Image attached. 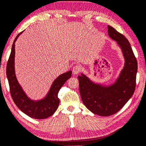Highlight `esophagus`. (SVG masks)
<instances>
[{
    "instance_id": "34e87169",
    "label": "esophagus",
    "mask_w": 146,
    "mask_h": 146,
    "mask_svg": "<svg viewBox=\"0 0 146 146\" xmlns=\"http://www.w3.org/2000/svg\"><path fill=\"white\" fill-rule=\"evenodd\" d=\"M80 71V67L79 65H75L73 66V75H77Z\"/></svg>"
}]
</instances>
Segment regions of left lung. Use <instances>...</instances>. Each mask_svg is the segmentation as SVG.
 <instances>
[{
  "label": "left lung",
  "instance_id": "left-lung-1",
  "mask_svg": "<svg viewBox=\"0 0 146 146\" xmlns=\"http://www.w3.org/2000/svg\"><path fill=\"white\" fill-rule=\"evenodd\" d=\"M108 35L117 41L125 58V66L113 84H96L81 73L78 76L82 101L88 110L100 116L108 117L123 108L133 95L138 70L136 58L129 40L123 35L108 25Z\"/></svg>",
  "mask_w": 146,
  "mask_h": 146
}]
</instances>
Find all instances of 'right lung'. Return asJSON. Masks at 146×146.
I'll return each mask as SVG.
<instances>
[{"label": "right lung", "instance_id": "right-lung-1", "mask_svg": "<svg viewBox=\"0 0 146 146\" xmlns=\"http://www.w3.org/2000/svg\"><path fill=\"white\" fill-rule=\"evenodd\" d=\"M22 33L23 31L17 35L15 38L6 66V75L9 83L10 94L17 107L25 114L36 119H46L53 115L58 109L60 104V100L58 97V92L65 82L71 77L72 72L69 71L56 78L48 94L43 99L34 101L28 98L17 81L14 69V43Z\"/></svg>", "mask_w": 146, "mask_h": 146}]
</instances>
